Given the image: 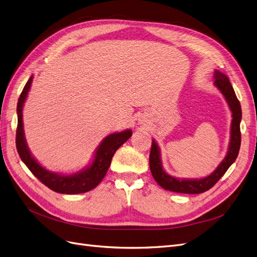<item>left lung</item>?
Listing matches in <instances>:
<instances>
[{
	"instance_id": "left-lung-1",
	"label": "left lung",
	"mask_w": 257,
	"mask_h": 257,
	"mask_svg": "<svg viewBox=\"0 0 257 257\" xmlns=\"http://www.w3.org/2000/svg\"><path fill=\"white\" fill-rule=\"evenodd\" d=\"M216 87L221 91L225 97L226 102L232 111V125H231V141L229 151L222 162L216 168L215 172L200 180H179L165 173L161 162L160 149L155 141H153L149 155V166L150 172L153 174L157 183L162 186L166 191L181 193V194H200L204 193L212 188L220 178L225 174L229 167L235 162L238 156L240 148V120H241V107L240 102L237 99L234 89L229 78L219 71H215V81Z\"/></svg>"
}]
</instances>
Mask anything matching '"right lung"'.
Returning a JSON list of instances; mask_svg holds the SVG:
<instances>
[{"instance_id": "right-lung-1", "label": "right lung", "mask_w": 257, "mask_h": 257, "mask_svg": "<svg viewBox=\"0 0 257 257\" xmlns=\"http://www.w3.org/2000/svg\"><path fill=\"white\" fill-rule=\"evenodd\" d=\"M32 81L33 76H31V78L26 82L20 97H19L17 106L18 127L16 134V146L19 156H20L21 160L33 173V175L39 179L45 186L51 188L52 191L56 193L73 195L91 191V189L96 187L103 177L106 176L111 164L112 157L115 154V151L130 139L132 136V131L125 130L121 132H116V134H112L107 138H104L97 148L96 153H95L92 164L88 168L82 170V172L70 176L51 173L43 168L34 159L27 148L24 138L22 110L24 101L27 97V93L32 85Z\"/></svg>"}]
</instances>
